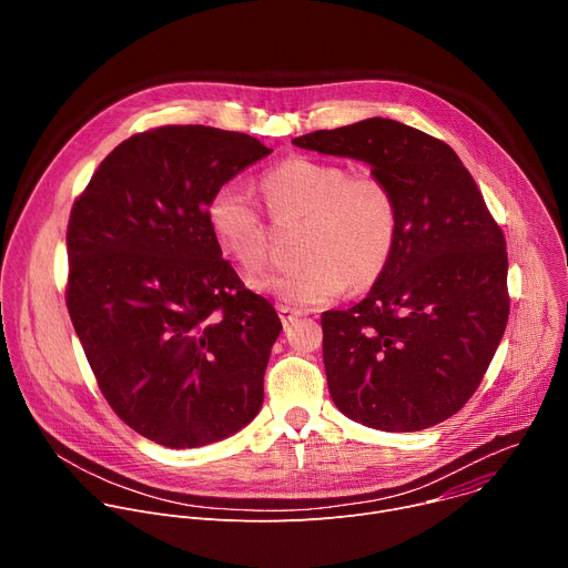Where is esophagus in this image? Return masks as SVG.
<instances>
[{"label":"esophagus","mask_w":568,"mask_h":568,"mask_svg":"<svg viewBox=\"0 0 568 568\" xmlns=\"http://www.w3.org/2000/svg\"><path fill=\"white\" fill-rule=\"evenodd\" d=\"M278 316H281V321H283V326L287 328L294 318L301 316V312H298L296 307H290V305H283V303H281V305H278Z\"/></svg>","instance_id":"1"}]
</instances>
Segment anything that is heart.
Wrapping results in <instances>:
<instances>
[{"mask_svg":"<svg viewBox=\"0 0 568 568\" xmlns=\"http://www.w3.org/2000/svg\"><path fill=\"white\" fill-rule=\"evenodd\" d=\"M274 217H303V265L261 272L252 287L296 307L335 301L348 283H373L390 261L399 209L390 184L375 173H355L337 161L287 156L261 178ZM206 224L217 250L240 267L265 258V222L237 184H222L206 202Z\"/></svg>","mask_w":568,"mask_h":568,"instance_id":"1","label":"heart"}]
</instances>
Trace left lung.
Instances as JSON below:
<instances>
[{
	"label": "left lung",
	"instance_id": "1",
	"mask_svg": "<svg viewBox=\"0 0 568 568\" xmlns=\"http://www.w3.org/2000/svg\"><path fill=\"white\" fill-rule=\"evenodd\" d=\"M292 143L366 161L399 209L395 250L368 296L321 316L333 402L382 432L447 420L478 388L508 323L501 226L458 154L412 125L375 116Z\"/></svg>",
	"mask_w": 568,
	"mask_h": 568
}]
</instances>
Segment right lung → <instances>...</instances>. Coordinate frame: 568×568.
<instances>
[{
	"mask_svg": "<svg viewBox=\"0 0 568 568\" xmlns=\"http://www.w3.org/2000/svg\"><path fill=\"white\" fill-rule=\"evenodd\" d=\"M272 150L206 125L119 143L71 206L67 310L112 412L143 438L202 447L250 425L283 326L206 224L213 191Z\"/></svg>",
	"mask_w": 568,
	"mask_h": 568,
	"instance_id": "obj_1",
	"label": "right lung"
}]
</instances>
